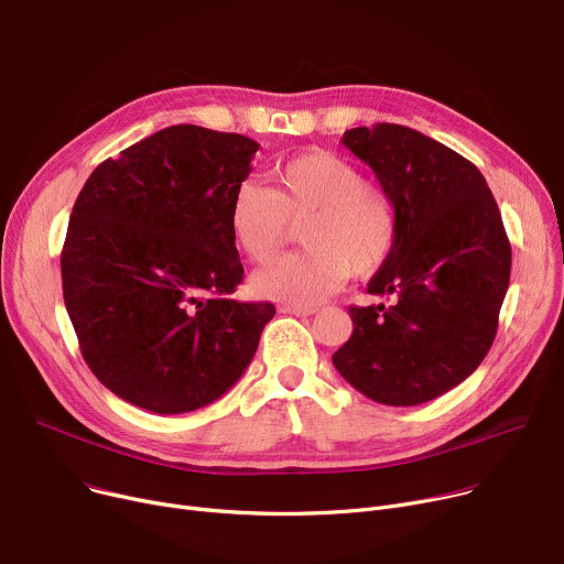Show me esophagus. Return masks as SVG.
<instances>
[{
  "instance_id": "1",
  "label": "esophagus",
  "mask_w": 564,
  "mask_h": 564,
  "mask_svg": "<svg viewBox=\"0 0 564 564\" xmlns=\"http://www.w3.org/2000/svg\"><path fill=\"white\" fill-rule=\"evenodd\" d=\"M281 313L294 315V317H308V315H315L317 308H313V306H281Z\"/></svg>"
}]
</instances>
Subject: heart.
Returning a JSON list of instances; mask_svg holds the SVG:
<instances>
[{"instance_id": "1", "label": "heart", "mask_w": 564, "mask_h": 564, "mask_svg": "<svg viewBox=\"0 0 564 564\" xmlns=\"http://www.w3.org/2000/svg\"><path fill=\"white\" fill-rule=\"evenodd\" d=\"M236 247L270 260L299 227L302 251L260 268L251 288L288 306H315L356 276L386 265L399 240V210L388 191L333 152H306L272 172L270 187L245 181L227 208Z\"/></svg>"}]
</instances>
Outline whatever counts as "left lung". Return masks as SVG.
<instances>
[{
	"instance_id": "left-lung-1",
	"label": "left lung",
	"mask_w": 564,
	"mask_h": 564,
	"mask_svg": "<svg viewBox=\"0 0 564 564\" xmlns=\"http://www.w3.org/2000/svg\"><path fill=\"white\" fill-rule=\"evenodd\" d=\"M343 144L377 174L399 210V240L367 292L392 306H351L354 333L335 369L386 405L426 403L490 351L512 251L499 206L474 163L401 124L356 127Z\"/></svg>"
}]
</instances>
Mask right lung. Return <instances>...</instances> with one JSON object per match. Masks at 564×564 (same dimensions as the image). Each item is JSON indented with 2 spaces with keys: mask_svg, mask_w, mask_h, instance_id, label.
<instances>
[{
  "mask_svg": "<svg viewBox=\"0 0 564 564\" xmlns=\"http://www.w3.org/2000/svg\"><path fill=\"white\" fill-rule=\"evenodd\" d=\"M258 142L167 127L88 176L61 253L82 356L120 399L181 415L219 399L249 367L270 302L229 294L245 270L227 208Z\"/></svg>",
  "mask_w": 564,
  "mask_h": 564,
  "instance_id": "right-lung-1",
  "label": "right lung"
}]
</instances>
